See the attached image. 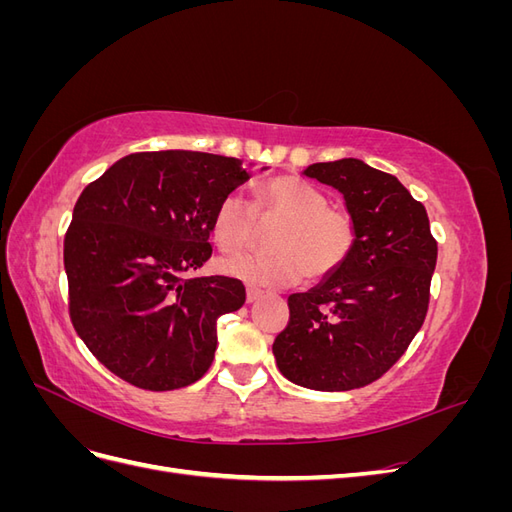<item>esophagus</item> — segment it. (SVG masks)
<instances>
[{
  "label": "esophagus",
  "mask_w": 512,
  "mask_h": 512,
  "mask_svg": "<svg viewBox=\"0 0 512 512\" xmlns=\"http://www.w3.org/2000/svg\"><path fill=\"white\" fill-rule=\"evenodd\" d=\"M260 297H262V290L247 286V290H245V301H247V303H254V301H258Z\"/></svg>",
  "instance_id": "34e87169"
}]
</instances>
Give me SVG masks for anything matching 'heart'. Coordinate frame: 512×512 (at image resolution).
<instances>
[{"mask_svg": "<svg viewBox=\"0 0 512 512\" xmlns=\"http://www.w3.org/2000/svg\"><path fill=\"white\" fill-rule=\"evenodd\" d=\"M260 222H277L265 254H243L220 262L228 277L252 286L284 288L305 275L322 280L344 265L354 250L352 215L329 205L314 185L297 177L262 183L252 205L241 192H228L213 213V239L222 252H239L256 237Z\"/></svg>", "mask_w": 512, "mask_h": 512, "instance_id": "1", "label": "heart"}]
</instances>
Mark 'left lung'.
I'll list each match as a JSON object with an SVG mask.
<instances>
[{"label":"left lung","mask_w":512,"mask_h":512,"mask_svg":"<svg viewBox=\"0 0 512 512\" xmlns=\"http://www.w3.org/2000/svg\"><path fill=\"white\" fill-rule=\"evenodd\" d=\"M303 175L344 196L356 243L318 286L290 294V320L273 354L305 389H361L386 374L423 327L438 243L425 207L397 177L356 158L318 162Z\"/></svg>","instance_id":"left-lung-1"}]
</instances>
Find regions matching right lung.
<instances>
[{
  "label": "right lung",
  "instance_id": "add662e5",
  "mask_svg": "<svg viewBox=\"0 0 512 512\" xmlns=\"http://www.w3.org/2000/svg\"><path fill=\"white\" fill-rule=\"evenodd\" d=\"M250 179L237 158L143 151L91 181L64 239L70 320L91 354L145 391L207 374L218 318L237 312L235 277H192L211 258L220 200Z\"/></svg>",
  "mask_w": 512,
  "mask_h": 512
}]
</instances>
